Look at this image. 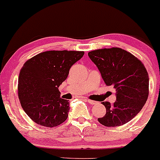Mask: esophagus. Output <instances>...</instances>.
Listing matches in <instances>:
<instances>
[{
  "instance_id": "esophagus-1",
  "label": "esophagus",
  "mask_w": 160,
  "mask_h": 160,
  "mask_svg": "<svg viewBox=\"0 0 160 160\" xmlns=\"http://www.w3.org/2000/svg\"><path fill=\"white\" fill-rule=\"evenodd\" d=\"M85 100L87 101V102H88V103L91 104V105H95L96 103H97V102H95V101H93V100H90V99L88 98H85Z\"/></svg>"
}]
</instances>
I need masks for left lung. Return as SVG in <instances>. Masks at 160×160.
Masks as SVG:
<instances>
[{"instance_id":"left-lung-1","label":"left lung","mask_w":160,"mask_h":160,"mask_svg":"<svg viewBox=\"0 0 160 160\" xmlns=\"http://www.w3.org/2000/svg\"><path fill=\"white\" fill-rule=\"evenodd\" d=\"M88 56L105 84L113 86L116 91V101L112 105L102 102L106 113L98 119V122L105 127H117L131 121L148 99L149 79L143 63L119 48L98 49L90 52Z\"/></svg>"}]
</instances>
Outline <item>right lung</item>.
Listing matches in <instances>:
<instances>
[{
    "instance_id": "add662e5",
    "label": "right lung",
    "mask_w": 160,
    "mask_h": 160,
    "mask_svg": "<svg viewBox=\"0 0 160 160\" xmlns=\"http://www.w3.org/2000/svg\"><path fill=\"white\" fill-rule=\"evenodd\" d=\"M83 55L76 51H48L25 62L18 77V94L23 110L32 121L46 128L66 121L69 102L60 98L58 88L71 66Z\"/></svg>"
}]
</instances>
